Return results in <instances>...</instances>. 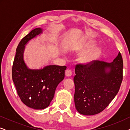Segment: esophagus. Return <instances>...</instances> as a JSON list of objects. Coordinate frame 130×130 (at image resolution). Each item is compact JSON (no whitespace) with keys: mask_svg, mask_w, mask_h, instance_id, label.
Instances as JSON below:
<instances>
[{"mask_svg":"<svg viewBox=\"0 0 130 130\" xmlns=\"http://www.w3.org/2000/svg\"><path fill=\"white\" fill-rule=\"evenodd\" d=\"M65 74H66V76H67V77H70V76H72V72L70 70V69H68L66 70Z\"/></svg>","mask_w":130,"mask_h":130,"instance_id":"34e87169","label":"esophagus"}]
</instances>
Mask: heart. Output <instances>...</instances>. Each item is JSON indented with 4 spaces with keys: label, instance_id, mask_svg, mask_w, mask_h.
I'll use <instances>...</instances> for the list:
<instances>
[{
    "label": "heart",
    "instance_id": "1",
    "mask_svg": "<svg viewBox=\"0 0 130 130\" xmlns=\"http://www.w3.org/2000/svg\"><path fill=\"white\" fill-rule=\"evenodd\" d=\"M94 45H95L94 42L92 41H90L83 44L81 47L79 48V50L80 51H82V52H86V51H88L91 49L92 48H93ZM100 49L98 48H95L91 53H89L88 54L86 55V56H83L81 58L82 61L84 62V63H89V62L91 61L92 60L95 59L100 54Z\"/></svg>",
    "mask_w": 130,
    "mask_h": 130
}]
</instances>
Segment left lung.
<instances>
[{
  "instance_id": "8db88e82",
  "label": "left lung",
  "mask_w": 130,
  "mask_h": 130,
  "mask_svg": "<svg viewBox=\"0 0 130 130\" xmlns=\"http://www.w3.org/2000/svg\"><path fill=\"white\" fill-rule=\"evenodd\" d=\"M122 72L123 60L120 52L112 63L94 60L85 64H77L74 77V100L77 111L85 115L104 111L120 90Z\"/></svg>"
}]
</instances>
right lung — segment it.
Wrapping results in <instances>:
<instances>
[{"mask_svg": "<svg viewBox=\"0 0 130 130\" xmlns=\"http://www.w3.org/2000/svg\"><path fill=\"white\" fill-rule=\"evenodd\" d=\"M41 32V28H35L21 40L12 69V80L21 101L35 109H43L49 106L57 86L64 78L66 69L65 66H47L41 70H31L26 67L23 60L24 45Z\"/></svg>", "mask_w": 130, "mask_h": 130, "instance_id": "obj_1", "label": "right lung"}]
</instances>
